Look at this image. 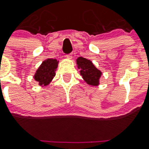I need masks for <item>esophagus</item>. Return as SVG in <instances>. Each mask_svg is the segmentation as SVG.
<instances>
[{"mask_svg":"<svg viewBox=\"0 0 149 149\" xmlns=\"http://www.w3.org/2000/svg\"><path fill=\"white\" fill-rule=\"evenodd\" d=\"M66 58H67V59H69V60H70V59L72 58V54H67V55H66Z\"/></svg>","mask_w":149,"mask_h":149,"instance_id":"obj_1","label":"esophagus"}]
</instances>
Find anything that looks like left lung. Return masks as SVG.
<instances>
[{
	"instance_id": "8db88e82",
	"label": "left lung",
	"mask_w": 149,
	"mask_h": 149,
	"mask_svg": "<svg viewBox=\"0 0 149 149\" xmlns=\"http://www.w3.org/2000/svg\"><path fill=\"white\" fill-rule=\"evenodd\" d=\"M76 65L84 81L90 86H99L103 73L93 64L91 60L84 57H78Z\"/></svg>"
}]
</instances>
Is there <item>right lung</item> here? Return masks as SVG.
<instances>
[{"mask_svg":"<svg viewBox=\"0 0 149 149\" xmlns=\"http://www.w3.org/2000/svg\"><path fill=\"white\" fill-rule=\"evenodd\" d=\"M58 64L59 60L48 58L44 60L41 65L38 67L33 78L36 82H38L40 86H47L52 82L55 76V71L57 70Z\"/></svg>","mask_w":149,"mask_h":149,"instance_id":"right-lung-1","label":"right lung"}]
</instances>
